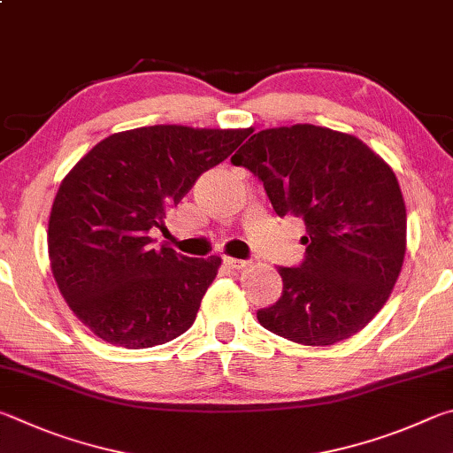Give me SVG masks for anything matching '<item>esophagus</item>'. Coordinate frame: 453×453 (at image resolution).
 Wrapping results in <instances>:
<instances>
[{
  "instance_id": "obj_1",
  "label": "esophagus",
  "mask_w": 453,
  "mask_h": 453,
  "mask_svg": "<svg viewBox=\"0 0 453 453\" xmlns=\"http://www.w3.org/2000/svg\"><path fill=\"white\" fill-rule=\"evenodd\" d=\"M222 260H225V265L228 266V268H234V271H241V268H244V266H247L249 263H247V260H241V258H233V257H225V258H222Z\"/></svg>"
}]
</instances>
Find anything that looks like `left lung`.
Segmentation results:
<instances>
[{
    "label": "left lung",
    "mask_w": 453,
    "mask_h": 453,
    "mask_svg": "<svg viewBox=\"0 0 453 453\" xmlns=\"http://www.w3.org/2000/svg\"><path fill=\"white\" fill-rule=\"evenodd\" d=\"M231 161L263 180L279 217L306 225L303 265L279 268L282 296L258 322L304 346L360 332L382 311L406 255V204L392 166L354 134L308 123L258 131Z\"/></svg>",
    "instance_id": "8db88e82"
}]
</instances>
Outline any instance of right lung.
I'll return each mask as SVG.
<instances>
[{
    "mask_svg": "<svg viewBox=\"0 0 453 453\" xmlns=\"http://www.w3.org/2000/svg\"><path fill=\"white\" fill-rule=\"evenodd\" d=\"M250 129L153 125L109 134L65 179L51 206V273L71 311L95 336L129 350L187 332L220 258L155 247L153 228L204 171Z\"/></svg>",
    "mask_w": 453,
    "mask_h": 453,
    "instance_id": "add662e5",
    "label": "right lung"
}]
</instances>
